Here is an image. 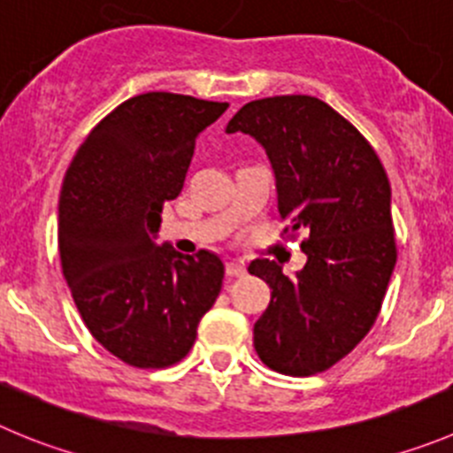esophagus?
Wrapping results in <instances>:
<instances>
[{
  "mask_svg": "<svg viewBox=\"0 0 453 453\" xmlns=\"http://www.w3.org/2000/svg\"><path fill=\"white\" fill-rule=\"evenodd\" d=\"M226 273H227V277H243L248 270H246V265L239 264V261H230V264L226 265Z\"/></svg>",
  "mask_w": 453,
  "mask_h": 453,
  "instance_id": "obj_1",
  "label": "esophagus"
}]
</instances>
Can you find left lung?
Listing matches in <instances>:
<instances>
[{
  "label": "left lung",
  "instance_id": "8db88e82",
  "mask_svg": "<svg viewBox=\"0 0 453 453\" xmlns=\"http://www.w3.org/2000/svg\"><path fill=\"white\" fill-rule=\"evenodd\" d=\"M236 131L264 147L279 217L306 234L295 277L270 259L248 268L273 290L257 355L279 373H322L371 331L395 268L387 172L360 131L312 96L248 103L227 122Z\"/></svg>",
  "mask_w": 453,
  "mask_h": 453
}]
</instances>
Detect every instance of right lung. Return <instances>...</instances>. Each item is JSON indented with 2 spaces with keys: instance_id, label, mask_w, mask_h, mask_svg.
Masks as SVG:
<instances>
[{
  "instance_id": "right-lung-1",
  "label": "right lung",
  "mask_w": 453,
  "mask_h": 453,
  "mask_svg": "<svg viewBox=\"0 0 453 453\" xmlns=\"http://www.w3.org/2000/svg\"><path fill=\"white\" fill-rule=\"evenodd\" d=\"M227 103L151 91L93 127L58 205L62 273L91 335L138 369L183 360L223 286L221 257L158 246L160 212L183 189L203 129Z\"/></svg>"
}]
</instances>
